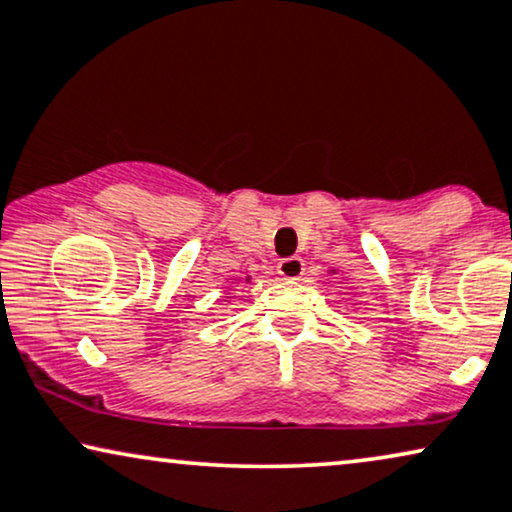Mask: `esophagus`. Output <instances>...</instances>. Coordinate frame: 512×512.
<instances>
[{
  "mask_svg": "<svg viewBox=\"0 0 512 512\" xmlns=\"http://www.w3.org/2000/svg\"><path fill=\"white\" fill-rule=\"evenodd\" d=\"M278 274L288 281H297V278L304 276V262L302 257H285V260L278 262Z\"/></svg>",
  "mask_w": 512,
  "mask_h": 512,
  "instance_id": "34e87169",
  "label": "esophagus"
}]
</instances>
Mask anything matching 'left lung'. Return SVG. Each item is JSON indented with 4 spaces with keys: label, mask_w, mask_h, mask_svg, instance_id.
Segmentation results:
<instances>
[{
    "label": "left lung",
    "mask_w": 512,
    "mask_h": 512,
    "mask_svg": "<svg viewBox=\"0 0 512 512\" xmlns=\"http://www.w3.org/2000/svg\"><path fill=\"white\" fill-rule=\"evenodd\" d=\"M332 271H335V269H332Z\"/></svg>",
    "instance_id": "obj_1"
}]
</instances>
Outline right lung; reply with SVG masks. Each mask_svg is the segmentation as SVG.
Returning a JSON list of instances; mask_svg holds the SVG:
<instances>
[{"instance_id":"obj_1","label":"right lung","mask_w":512,"mask_h":512,"mask_svg":"<svg viewBox=\"0 0 512 512\" xmlns=\"http://www.w3.org/2000/svg\"><path fill=\"white\" fill-rule=\"evenodd\" d=\"M245 281H248V278H245Z\"/></svg>"}]
</instances>
